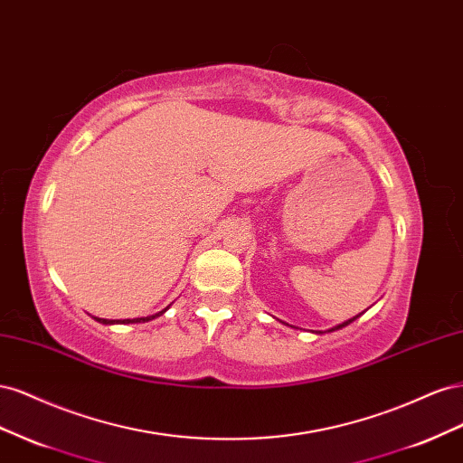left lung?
Here are the masks:
<instances>
[{"instance_id": "left-lung-1", "label": "left lung", "mask_w": 463, "mask_h": 463, "mask_svg": "<svg viewBox=\"0 0 463 463\" xmlns=\"http://www.w3.org/2000/svg\"><path fill=\"white\" fill-rule=\"evenodd\" d=\"M359 317V315H357ZM357 317H354V318H349V320H345V322H342V325H338V326H334L332 330H340V328H344V326H347L349 325V322H354Z\"/></svg>"}]
</instances>
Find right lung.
<instances>
[{"mask_svg": "<svg viewBox=\"0 0 463 463\" xmlns=\"http://www.w3.org/2000/svg\"><path fill=\"white\" fill-rule=\"evenodd\" d=\"M165 311V309H164ZM164 311H160V313H156V315H152V317H143V318H123V320H108V318H96L98 322H102V325H129V322H148V320H152V318H156V317H160Z\"/></svg>", "mask_w": 463, "mask_h": 463, "instance_id": "1", "label": "right lung"}]
</instances>
